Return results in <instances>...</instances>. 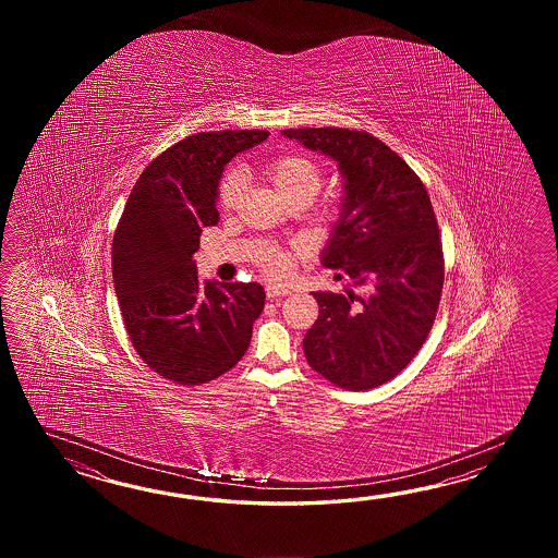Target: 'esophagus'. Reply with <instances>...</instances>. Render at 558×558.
<instances>
[{"instance_id": "esophagus-1", "label": "esophagus", "mask_w": 558, "mask_h": 558, "mask_svg": "<svg viewBox=\"0 0 558 558\" xmlns=\"http://www.w3.org/2000/svg\"><path fill=\"white\" fill-rule=\"evenodd\" d=\"M265 291H267V296H269V299H279V296L289 295V289L277 287V284H269Z\"/></svg>"}]
</instances>
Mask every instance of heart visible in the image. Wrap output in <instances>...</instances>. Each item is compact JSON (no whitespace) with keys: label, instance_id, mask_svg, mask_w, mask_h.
I'll return each mask as SVG.
<instances>
[{"label":"heart","instance_id":"1","mask_svg":"<svg viewBox=\"0 0 558 558\" xmlns=\"http://www.w3.org/2000/svg\"><path fill=\"white\" fill-rule=\"evenodd\" d=\"M267 178L271 179L277 191L283 195L284 199H291L296 195H307L315 197L320 187V173L317 166L303 157V155L287 154L275 157L265 167ZM243 187V173L241 169H231L227 171L226 178L219 183V205L223 209H231L239 199V193ZM293 259L289 253H274L265 259V269L275 277H284L291 271Z\"/></svg>","mask_w":558,"mask_h":558}]
</instances>
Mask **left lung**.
Returning a JSON list of instances; mask_svg holds the SVG:
<instances>
[{
    "label": "left lung",
    "mask_w": 558,
    "mask_h": 558,
    "mask_svg": "<svg viewBox=\"0 0 558 558\" xmlns=\"http://www.w3.org/2000/svg\"><path fill=\"white\" fill-rule=\"evenodd\" d=\"M281 135L337 161L343 203L320 263L363 291L313 293L319 317L303 351L332 385L375 389L413 361L439 308L445 262L427 190L367 131L305 128Z\"/></svg>",
    "instance_id": "1"
}]
</instances>
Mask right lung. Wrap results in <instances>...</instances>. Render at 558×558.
<instances>
[{
	"label": "right lung",
	"instance_id": "add662e5",
	"mask_svg": "<svg viewBox=\"0 0 558 558\" xmlns=\"http://www.w3.org/2000/svg\"><path fill=\"white\" fill-rule=\"evenodd\" d=\"M269 131H209L157 155L131 190L113 235L111 269L137 355L157 375L202 385L235 367L262 315L259 283L199 281L193 253L219 221L227 163Z\"/></svg>",
	"mask_w": 558,
	"mask_h": 558
}]
</instances>
